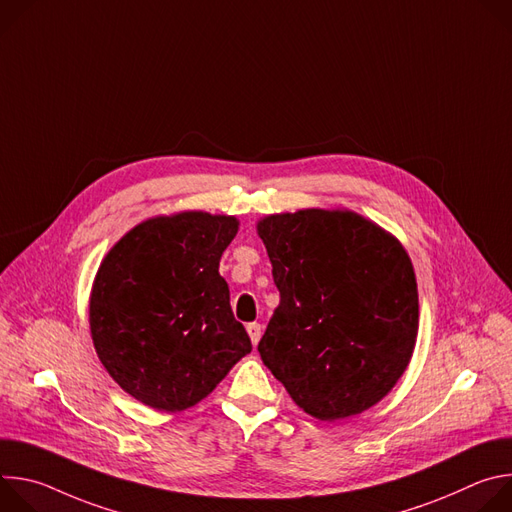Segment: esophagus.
<instances>
[{"instance_id":"esophagus-1","label":"esophagus","mask_w":512,"mask_h":512,"mask_svg":"<svg viewBox=\"0 0 512 512\" xmlns=\"http://www.w3.org/2000/svg\"><path fill=\"white\" fill-rule=\"evenodd\" d=\"M247 332H249V338H251L253 346H257V344H259V340H261V334H263V328H261V324H257V322H251V324L247 326Z\"/></svg>"}]
</instances>
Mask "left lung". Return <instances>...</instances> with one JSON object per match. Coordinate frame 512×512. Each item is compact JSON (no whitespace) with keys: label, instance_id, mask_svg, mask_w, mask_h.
Instances as JSON below:
<instances>
[{"label":"left lung","instance_id":"8db88e82","mask_svg":"<svg viewBox=\"0 0 512 512\" xmlns=\"http://www.w3.org/2000/svg\"><path fill=\"white\" fill-rule=\"evenodd\" d=\"M257 233L279 289L257 346L265 367L320 421L377 405L417 340V281L403 245L350 210L271 214Z\"/></svg>","mask_w":512,"mask_h":512}]
</instances>
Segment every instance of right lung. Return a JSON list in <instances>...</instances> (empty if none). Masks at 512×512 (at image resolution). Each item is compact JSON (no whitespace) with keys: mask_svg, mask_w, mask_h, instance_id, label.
Returning <instances> with one entry per match:
<instances>
[{"mask_svg":"<svg viewBox=\"0 0 512 512\" xmlns=\"http://www.w3.org/2000/svg\"><path fill=\"white\" fill-rule=\"evenodd\" d=\"M239 231L227 214L154 216L105 255L89 302L91 336L113 381L158 411H184L251 352L218 273Z\"/></svg>","mask_w":512,"mask_h":512,"instance_id":"obj_1","label":"right lung"}]
</instances>
